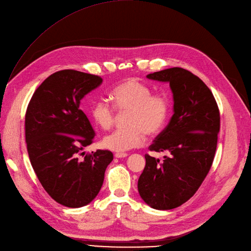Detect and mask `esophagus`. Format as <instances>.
I'll use <instances>...</instances> for the list:
<instances>
[{
	"label": "esophagus",
	"mask_w": 251,
	"mask_h": 251,
	"mask_svg": "<svg viewBox=\"0 0 251 251\" xmlns=\"http://www.w3.org/2000/svg\"><path fill=\"white\" fill-rule=\"evenodd\" d=\"M127 156H128L127 153H116L115 154L116 158H124V157H127Z\"/></svg>",
	"instance_id": "34e87169"
}]
</instances>
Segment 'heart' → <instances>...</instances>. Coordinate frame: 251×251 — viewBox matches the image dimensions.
<instances>
[{"instance_id": "b5f03b06", "label": "heart", "mask_w": 251, "mask_h": 251, "mask_svg": "<svg viewBox=\"0 0 251 251\" xmlns=\"http://www.w3.org/2000/svg\"><path fill=\"white\" fill-rule=\"evenodd\" d=\"M110 98L120 113L128 112L127 128L118 129L103 139V146L116 152H124L141 146L148 136L157 135L169 119L171 103L163 94H152L146 83L129 78L115 87ZM91 116L94 122L103 130H109L115 122L114 107L100 98L93 104Z\"/></svg>"}]
</instances>
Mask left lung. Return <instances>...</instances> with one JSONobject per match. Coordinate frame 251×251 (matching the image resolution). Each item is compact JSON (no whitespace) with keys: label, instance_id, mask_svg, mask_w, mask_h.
<instances>
[{"label":"left lung","instance_id":"1","mask_svg":"<svg viewBox=\"0 0 251 251\" xmlns=\"http://www.w3.org/2000/svg\"><path fill=\"white\" fill-rule=\"evenodd\" d=\"M146 77L170 82L174 115L149 146L150 151H168L171 156L159 162L145 155L138 192L151 208L171 210L191 199L207 176L216 152L220 113L205 82L187 70L172 68Z\"/></svg>","mask_w":251,"mask_h":251}]
</instances>
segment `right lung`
I'll list each match as a JSON object with an SVG mask.
<instances>
[{
	"label": "right lung",
	"mask_w": 251,
	"mask_h": 251,
	"mask_svg": "<svg viewBox=\"0 0 251 251\" xmlns=\"http://www.w3.org/2000/svg\"><path fill=\"white\" fill-rule=\"evenodd\" d=\"M102 81L74 70L56 72L36 89L27 107L25 138L32 168L47 194L69 208L93 201L113 160L109 150L81 152L93 143L95 131L80 100Z\"/></svg>",
	"instance_id": "obj_1"
}]
</instances>
